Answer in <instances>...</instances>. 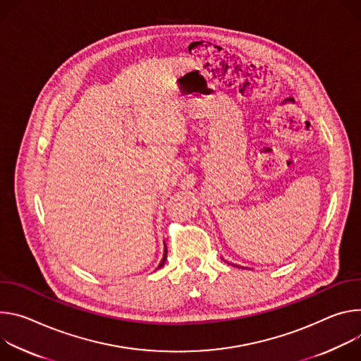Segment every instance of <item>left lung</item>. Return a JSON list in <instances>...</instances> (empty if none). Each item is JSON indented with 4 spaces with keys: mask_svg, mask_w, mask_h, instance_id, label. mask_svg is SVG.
Returning a JSON list of instances; mask_svg holds the SVG:
<instances>
[{
    "mask_svg": "<svg viewBox=\"0 0 361 361\" xmlns=\"http://www.w3.org/2000/svg\"><path fill=\"white\" fill-rule=\"evenodd\" d=\"M232 265H233V267H238V265H235V264H232Z\"/></svg>",
    "mask_w": 361,
    "mask_h": 361,
    "instance_id": "8db88e82",
    "label": "left lung"
}]
</instances>
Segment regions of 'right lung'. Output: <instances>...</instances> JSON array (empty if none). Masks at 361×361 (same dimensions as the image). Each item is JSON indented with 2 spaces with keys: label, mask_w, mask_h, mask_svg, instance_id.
I'll return each mask as SVG.
<instances>
[{
  "label": "right lung",
  "mask_w": 361,
  "mask_h": 361,
  "mask_svg": "<svg viewBox=\"0 0 361 361\" xmlns=\"http://www.w3.org/2000/svg\"><path fill=\"white\" fill-rule=\"evenodd\" d=\"M166 257H168V248H166V245H165V248H164V258H162V261H160V264H159V267H157V268H162V267L165 265V262H166Z\"/></svg>",
  "instance_id": "add662e5"
}]
</instances>
